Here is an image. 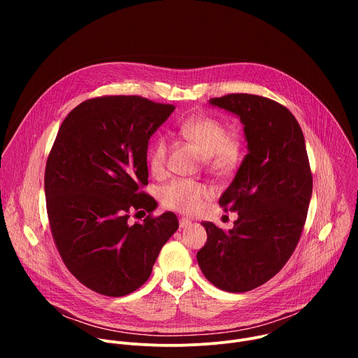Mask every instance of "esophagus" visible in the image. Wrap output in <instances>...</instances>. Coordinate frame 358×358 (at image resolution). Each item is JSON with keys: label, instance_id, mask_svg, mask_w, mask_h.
<instances>
[{"label": "esophagus", "instance_id": "34e87169", "mask_svg": "<svg viewBox=\"0 0 358 358\" xmlns=\"http://www.w3.org/2000/svg\"><path fill=\"white\" fill-rule=\"evenodd\" d=\"M191 225V221L187 218H180V228H188Z\"/></svg>", "mask_w": 358, "mask_h": 358}]
</instances>
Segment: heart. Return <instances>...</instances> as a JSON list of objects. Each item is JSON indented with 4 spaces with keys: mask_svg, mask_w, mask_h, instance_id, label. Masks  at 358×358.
Wrapping results in <instances>:
<instances>
[{
    "mask_svg": "<svg viewBox=\"0 0 358 358\" xmlns=\"http://www.w3.org/2000/svg\"><path fill=\"white\" fill-rule=\"evenodd\" d=\"M177 131L187 141L194 144L203 156L213 171H227L232 169L241 155V143L232 134L231 126L211 115H192L178 122ZM169 141L164 136H157L148 147L147 163L155 176L166 171ZM210 196V189L195 181L174 180L163 188L164 207L184 214L196 213L202 202Z\"/></svg>",
    "mask_w": 358,
    "mask_h": 358,
    "instance_id": "heart-1",
    "label": "heart"
}]
</instances>
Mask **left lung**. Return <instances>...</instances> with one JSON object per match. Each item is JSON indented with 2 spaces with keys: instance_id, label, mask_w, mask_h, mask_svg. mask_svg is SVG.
Returning a JSON list of instances; mask_svg holds the SVG:
<instances>
[{
  "instance_id": "8db88e82",
  "label": "left lung",
  "mask_w": 358,
  "mask_h": 358,
  "mask_svg": "<svg viewBox=\"0 0 358 358\" xmlns=\"http://www.w3.org/2000/svg\"><path fill=\"white\" fill-rule=\"evenodd\" d=\"M210 103L243 123L249 152L220 198L224 211H236L228 232L203 221L207 243L198 265L214 286L242 293L272 279L289 261L304 228L313 177L303 131L278 101L229 93Z\"/></svg>"
}]
</instances>
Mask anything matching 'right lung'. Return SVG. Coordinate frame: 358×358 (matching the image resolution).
<instances>
[{
    "instance_id": "add662e5",
    "label": "right lung",
    "mask_w": 358,
    "mask_h": 358,
    "mask_svg": "<svg viewBox=\"0 0 358 358\" xmlns=\"http://www.w3.org/2000/svg\"><path fill=\"white\" fill-rule=\"evenodd\" d=\"M141 96H99L62 122L45 167L50 232L68 271L96 293L119 297L143 286L178 229L173 213L152 217L148 140L174 110ZM131 212H147L130 224Z\"/></svg>"
}]
</instances>
